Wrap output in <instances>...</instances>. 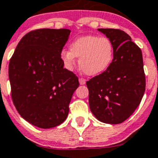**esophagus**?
<instances>
[{
  "mask_svg": "<svg viewBox=\"0 0 158 158\" xmlns=\"http://www.w3.org/2000/svg\"><path fill=\"white\" fill-rule=\"evenodd\" d=\"M79 84H81V85H84V84H85V83H86V80L84 79H83V78H79Z\"/></svg>",
  "mask_w": 158,
  "mask_h": 158,
  "instance_id": "obj_1",
  "label": "esophagus"
}]
</instances>
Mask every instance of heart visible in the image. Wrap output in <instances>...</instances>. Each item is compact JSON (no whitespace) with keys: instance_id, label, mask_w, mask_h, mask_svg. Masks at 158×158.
Here are the masks:
<instances>
[{"instance_id":"heart-1","label":"heart","mask_w":158,"mask_h":158,"mask_svg":"<svg viewBox=\"0 0 158 158\" xmlns=\"http://www.w3.org/2000/svg\"><path fill=\"white\" fill-rule=\"evenodd\" d=\"M79 57V68L87 75H97L105 71L113 62L114 45L104 36L86 35L72 42L69 50H62L60 58L64 66L72 70Z\"/></svg>"}]
</instances>
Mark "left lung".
I'll use <instances>...</instances> for the list:
<instances>
[{
    "label": "left lung",
    "mask_w": 158,
    "mask_h": 158,
    "mask_svg": "<svg viewBox=\"0 0 158 158\" xmlns=\"http://www.w3.org/2000/svg\"><path fill=\"white\" fill-rule=\"evenodd\" d=\"M114 45L113 62L105 71L86 82L93 114L100 122L118 124L140 104L146 79L142 51L124 31L98 29Z\"/></svg>",
    "instance_id": "8db88e82"
}]
</instances>
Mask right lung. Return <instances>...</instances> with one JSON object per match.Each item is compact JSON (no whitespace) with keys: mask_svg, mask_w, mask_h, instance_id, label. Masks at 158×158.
<instances>
[{"mask_svg":"<svg viewBox=\"0 0 158 158\" xmlns=\"http://www.w3.org/2000/svg\"><path fill=\"white\" fill-rule=\"evenodd\" d=\"M68 29H38L20 40L9 63L11 98L23 118L50 128L68 116L72 95L79 87L75 74L64 68L60 53Z\"/></svg>","mask_w":158,"mask_h":158,"instance_id":"add662e5","label":"right lung"}]
</instances>
